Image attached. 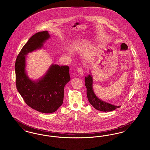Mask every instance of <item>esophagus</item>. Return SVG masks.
Listing matches in <instances>:
<instances>
[{"instance_id": "obj_1", "label": "esophagus", "mask_w": 150, "mask_h": 150, "mask_svg": "<svg viewBox=\"0 0 150 150\" xmlns=\"http://www.w3.org/2000/svg\"><path fill=\"white\" fill-rule=\"evenodd\" d=\"M78 72L79 73L81 76H83L84 75V70L81 67H79L78 68Z\"/></svg>"}]
</instances>
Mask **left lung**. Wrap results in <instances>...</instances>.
Returning a JSON list of instances; mask_svg holds the SVG:
<instances>
[{"label": "left lung", "mask_w": 150, "mask_h": 150, "mask_svg": "<svg viewBox=\"0 0 150 150\" xmlns=\"http://www.w3.org/2000/svg\"><path fill=\"white\" fill-rule=\"evenodd\" d=\"M85 85L86 88V95L88 100L96 110L103 112H108L120 107L119 106H115L100 100L96 96L93 91L92 76L91 74L85 77Z\"/></svg>", "instance_id": "8db88e82"}]
</instances>
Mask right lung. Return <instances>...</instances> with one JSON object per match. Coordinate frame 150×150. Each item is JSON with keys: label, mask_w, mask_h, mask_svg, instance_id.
Masks as SVG:
<instances>
[{"label": "right lung", "mask_w": 150, "mask_h": 150, "mask_svg": "<svg viewBox=\"0 0 150 150\" xmlns=\"http://www.w3.org/2000/svg\"><path fill=\"white\" fill-rule=\"evenodd\" d=\"M50 38L47 31L32 36L22 48L15 63L17 91L29 107L45 114L55 112L62 105L64 86L70 80L67 66L52 64L45 75L36 81L30 79L26 73V56L41 48Z\"/></svg>", "instance_id": "right-lung-1"}]
</instances>
